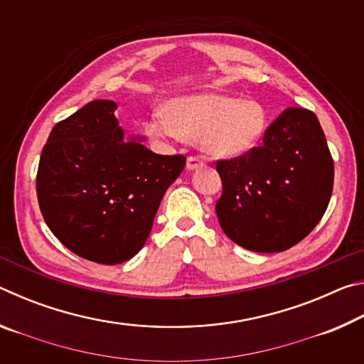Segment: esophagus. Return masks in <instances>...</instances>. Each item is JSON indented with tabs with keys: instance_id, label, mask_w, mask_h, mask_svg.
Returning a JSON list of instances; mask_svg holds the SVG:
<instances>
[{
	"instance_id": "esophagus-1",
	"label": "esophagus",
	"mask_w": 364,
	"mask_h": 364,
	"mask_svg": "<svg viewBox=\"0 0 364 364\" xmlns=\"http://www.w3.org/2000/svg\"><path fill=\"white\" fill-rule=\"evenodd\" d=\"M200 167H204V162H202L199 157H188V160H186V168L188 170H197Z\"/></svg>"
}]
</instances>
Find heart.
Returning <instances> with one entry per match:
<instances>
[{"mask_svg":"<svg viewBox=\"0 0 364 364\" xmlns=\"http://www.w3.org/2000/svg\"><path fill=\"white\" fill-rule=\"evenodd\" d=\"M267 125L268 114L260 102L199 93L168 101L165 114H152L147 132L159 139H196L207 156L232 159L254 149Z\"/></svg>","mask_w":364,"mask_h":364,"instance_id":"heart-1","label":"heart"}]
</instances>
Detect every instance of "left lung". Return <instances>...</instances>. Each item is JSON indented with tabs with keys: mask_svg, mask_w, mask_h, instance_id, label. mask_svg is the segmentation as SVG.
Returning a JSON list of instances; mask_svg holds the SVG:
<instances>
[{
	"mask_svg": "<svg viewBox=\"0 0 364 364\" xmlns=\"http://www.w3.org/2000/svg\"><path fill=\"white\" fill-rule=\"evenodd\" d=\"M221 230L252 252H282L311 232L328 208L334 162L311 110L289 107L264 132L263 144L218 160Z\"/></svg>",
	"mask_w": 364,
	"mask_h": 364,
	"instance_id": "1",
	"label": "left lung"
}]
</instances>
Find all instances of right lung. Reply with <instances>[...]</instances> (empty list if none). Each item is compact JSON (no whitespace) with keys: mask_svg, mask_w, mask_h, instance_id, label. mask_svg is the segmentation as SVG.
<instances>
[{"mask_svg":"<svg viewBox=\"0 0 364 364\" xmlns=\"http://www.w3.org/2000/svg\"><path fill=\"white\" fill-rule=\"evenodd\" d=\"M117 104L96 100L59 122L41 151L36 194L46 225L86 260L117 264L143 249L165 191L186 165L125 138Z\"/></svg>","mask_w":364,"mask_h":364,"instance_id":"obj_1","label":"right lung"}]
</instances>
